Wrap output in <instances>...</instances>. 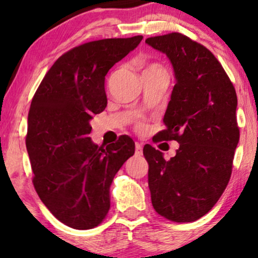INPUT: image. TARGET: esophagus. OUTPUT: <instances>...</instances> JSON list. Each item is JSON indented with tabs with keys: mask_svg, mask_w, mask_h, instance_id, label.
Instances as JSON below:
<instances>
[{
	"mask_svg": "<svg viewBox=\"0 0 258 258\" xmlns=\"http://www.w3.org/2000/svg\"><path fill=\"white\" fill-rule=\"evenodd\" d=\"M143 153V146L141 143H136V155H142Z\"/></svg>",
	"mask_w": 258,
	"mask_h": 258,
	"instance_id": "obj_1",
	"label": "esophagus"
}]
</instances>
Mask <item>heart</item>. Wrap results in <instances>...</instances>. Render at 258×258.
<instances>
[{"label":"heart","mask_w":258,"mask_h":258,"mask_svg":"<svg viewBox=\"0 0 258 258\" xmlns=\"http://www.w3.org/2000/svg\"><path fill=\"white\" fill-rule=\"evenodd\" d=\"M152 70H162V68L159 67L158 64H150L144 69V72H152Z\"/></svg>","instance_id":"heart-1"}]
</instances>
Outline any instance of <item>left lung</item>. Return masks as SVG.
Instances as JSON below:
<instances>
[{"label": "left lung", "mask_w": 258, "mask_h": 258, "mask_svg": "<svg viewBox=\"0 0 258 258\" xmlns=\"http://www.w3.org/2000/svg\"><path fill=\"white\" fill-rule=\"evenodd\" d=\"M146 43L172 64L174 85L160 141L179 143L168 161L144 146L148 184L159 215L173 222H193L217 203L229 182L239 143L234 86L206 47L178 32L149 37Z\"/></svg>", "instance_id": "left-lung-1"}]
</instances>
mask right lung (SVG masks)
Returning <instances> with one entry per match:
<instances>
[{"mask_svg":"<svg viewBox=\"0 0 258 258\" xmlns=\"http://www.w3.org/2000/svg\"><path fill=\"white\" fill-rule=\"evenodd\" d=\"M142 38H105L70 49L52 65L32 98L26 135L32 182L53 216L74 229H91L104 220L112 179L135 154L128 136L104 148L88 135L93 115L108 103L105 75Z\"/></svg>","mask_w":258,"mask_h":258,"instance_id":"right-lung-1","label":"right lung"}]
</instances>
